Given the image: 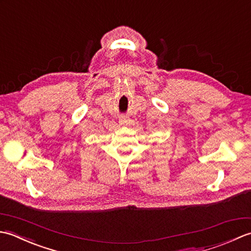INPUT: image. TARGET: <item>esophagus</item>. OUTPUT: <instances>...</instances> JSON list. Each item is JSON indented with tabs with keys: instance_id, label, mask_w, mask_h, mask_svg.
I'll use <instances>...</instances> for the list:
<instances>
[{
	"instance_id": "esophagus-1",
	"label": "esophagus",
	"mask_w": 251,
	"mask_h": 251,
	"mask_svg": "<svg viewBox=\"0 0 251 251\" xmlns=\"http://www.w3.org/2000/svg\"><path fill=\"white\" fill-rule=\"evenodd\" d=\"M119 121H120L122 125H125V124H127V123H128V117L125 116V115H122V116H120Z\"/></svg>"
}]
</instances>
